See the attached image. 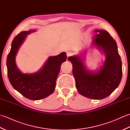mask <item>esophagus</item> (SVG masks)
<instances>
[{
	"label": "esophagus",
	"instance_id": "34e87169",
	"mask_svg": "<svg viewBox=\"0 0 130 130\" xmlns=\"http://www.w3.org/2000/svg\"><path fill=\"white\" fill-rule=\"evenodd\" d=\"M71 55H72V53H71V52L69 51V52H67V56L68 57L70 56Z\"/></svg>",
	"mask_w": 130,
	"mask_h": 130
}]
</instances>
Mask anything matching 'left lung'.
Segmentation results:
<instances>
[{"label":"left lung","instance_id":"left-lung-1","mask_svg":"<svg viewBox=\"0 0 130 130\" xmlns=\"http://www.w3.org/2000/svg\"><path fill=\"white\" fill-rule=\"evenodd\" d=\"M93 44L102 50L106 60L98 71L87 70L80 56L68 58L73 63V74L78 92L85 97L102 99L107 97L119 85L122 79V62L116 42L104 30H95Z\"/></svg>","mask_w":130,"mask_h":130}]
</instances>
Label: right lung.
<instances>
[{"label":"right lung","mask_w":130,"mask_h":130,"mask_svg":"<svg viewBox=\"0 0 130 130\" xmlns=\"http://www.w3.org/2000/svg\"><path fill=\"white\" fill-rule=\"evenodd\" d=\"M35 30L22 31L14 38L7 59L8 76L13 87L26 98L40 100L54 92L61 63L67 60L65 52L50 56L40 70L34 73L23 74L15 63V56L27 36Z\"/></svg>","instance_id":"right-lung-1"}]
</instances>
